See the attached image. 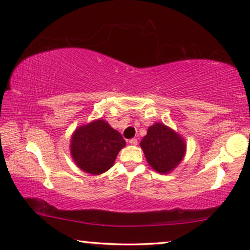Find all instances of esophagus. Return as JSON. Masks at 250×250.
I'll return each instance as SVG.
<instances>
[{
  "label": "esophagus",
  "mask_w": 250,
  "mask_h": 250,
  "mask_svg": "<svg viewBox=\"0 0 250 250\" xmlns=\"http://www.w3.org/2000/svg\"><path fill=\"white\" fill-rule=\"evenodd\" d=\"M129 144H130V145H132V146H137V144H138V140L136 139V138H132V139H130V140H129Z\"/></svg>",
  "instance_id": "obj_1"
}]
</instances>
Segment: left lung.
Here are the masks:
<instances>
[{
	"label": "left lung",
	"mask_w": 250,
	"mask_h": 250,
	"mask_svg": "<svg viewBox=\"0 0 250 250\" xmlns=\"http://www.w3.org/2000/svg\"><path fill=\"white\" fill-rule=\"evenodd\" d=\"M145 157L154 171L166 175L178 167L186 154L184 137L161 122L149 126L140 142Z\"/></svg>",
	"instance_id": "1"
}]
</instances>
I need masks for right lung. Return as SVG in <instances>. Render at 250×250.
<instances>
[{
    "instance_id": "obj_1",
    "label": "right lung",
    "mask_w": 250,
    "mask_h": 250,
    "mask_svg": "<svg viewBox=\"0 0 250 250\" xmlns=\"http://www.w3.org/2000/svg\"><path fill=\"white\" fill-rule=\"evenodd\" d=\"M125 146L120 132L104 119L78 126L72 133L70 151L77 167L97 176L112 167L119 151Z\"/></svg>"
}]
</instances>
